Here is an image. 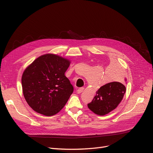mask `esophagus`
<instances>
[{
    "instance_id": "34e87169",
    "label": "esophagus",
    "mask_w": 153,
    "mask_h": 153,
    "mask_svg": "<svg viewBox=\"0 0 153 153\" xmlns=\"http://www.w3.org/2000/svg\"><path fill=\"white\" fill-rule=\"evenodd\" d=\"M84 87H80V88H79V89H77V91H76L77 93H78V94H80V93H82V92H83V91H84Z\"/></svg>"
}]
</instances>
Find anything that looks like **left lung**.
Masks as SVG:
<instances>
[{
    "mask_svg": "<svg viewBox=\"0 0 153 153\" xmlns=\"http://www.w3.org/2000/svg\"><path fill=\"white\" fill-rule=\"evenodd\" d=\"M112 68L115 73L117 70L116 66ZM125 92L126 87L123 83H108L100 88L93 100L87 104V106L95 114L100 115H105L117 107L122 101Z\"/></svg>",
    "mask_w": 153,
    "mask_h": 153,
    "instance_id": "obj_1",
    "label": "left lung"
}]
</instances>
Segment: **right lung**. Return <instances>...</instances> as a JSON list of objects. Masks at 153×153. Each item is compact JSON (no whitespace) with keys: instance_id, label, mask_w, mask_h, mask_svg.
<instances>
[{"instance_id":"1","label":"right lung","mask_w":153,"mask_h":153,"mask_svg":"<svg viewBox=\"0 0 153 153\" xmlns=\"http://www.w3.org/2000/svg\"><path fill=\"white\" fill-rule=\"evenodd\" d=\"M68 60L54 54L41 55L27 68L22 77L23 93L36 112L51 116L67 103L73 87L64 75Z\"/></svg>"}]
</instances>
